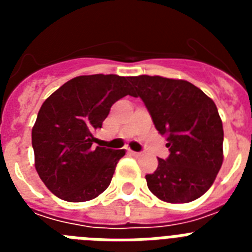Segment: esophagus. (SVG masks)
Wrapping results in <instances>:
<instances>
[{
    "instance_id": "1",
    "label": "esophagus",
    "mask_w": 252,
    "mask_h": 252,
    "mask_svg": "<svg viewBox=\"0 0 252 252\" xmlns=\"http://www.w3.org/2000/svg\"><path fill=\"white\" fill-rule=\"evenodd\" d=\"M128 153H130V154H131V155H132V157H136V158L141 157V153H137V151H132V150H128Z\"/></svg>"
}]
</instances>
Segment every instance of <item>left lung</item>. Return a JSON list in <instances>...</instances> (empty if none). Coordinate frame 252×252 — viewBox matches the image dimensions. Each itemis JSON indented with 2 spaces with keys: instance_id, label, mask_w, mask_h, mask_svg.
<instances>
[{
  "instance_id": "8db88e82",
  "label": "left lung",
  "mask_w": 252,
  "mask_h": 252,
  "mask_svg": "<svg viewBox=\"0 0 252 252\" xmlns=\"http://www.w3.org/2000/svg\"><path fill=\"white\" fill-rule=\"evenodd\" d=\"M128 81L170 151L145 177L148 188L168 203L194 201L211 188L223 161V127L215 102L182 79L139 75Z\"/></svg>"
}]
</instances>
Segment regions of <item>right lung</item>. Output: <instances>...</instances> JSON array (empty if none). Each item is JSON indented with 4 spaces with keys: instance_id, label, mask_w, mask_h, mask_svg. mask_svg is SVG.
Listing matches in <instances>:
<instances>
[{
    "instance_id": "1",
    "label": "right lung",
    "mask_w": 252,
    "mask_h": 252,
    "mask_svg": "<svg viewBox=\"0 0 252 252\" xmlns=\"http://www.w3.org/2000/svg\"><path fill=\"white\" fill-rule=\"evenodd\" d=\"M128 79L79 75L58 88L39 110L31 132L35 168L60 199L91 201L110 186L125 150L94 148L93 132L102 127L116 101L132 95Z\"/></svg>"
}]
</instances>
